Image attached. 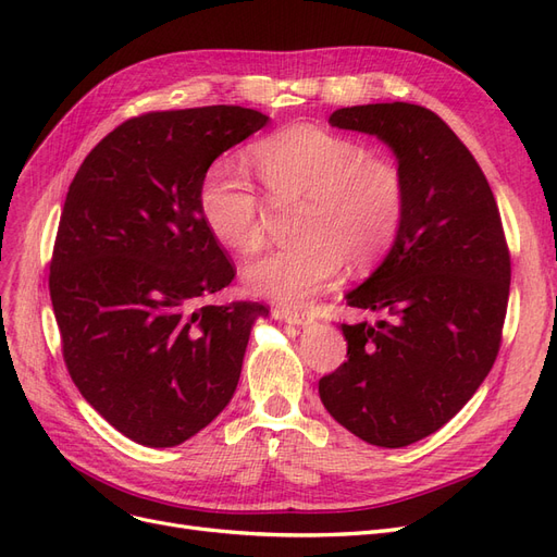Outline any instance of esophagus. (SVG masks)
Segmentation results:
<instances>
[{"instance_id":"esophagus-1","label":"esophagus","mask_w":557,"mask_h":557,"mask_svg":"<svg viewBox=\"0 0 557 557\" xmlns=\"http://www.w3.org/2000/svg\"><path fill=\"white\" fill-rule=\"evenodd\" d=\"M276 318L285 320L290 325H309L313 323V315L307 309H276Z\"/></svg>"}]
</instances>
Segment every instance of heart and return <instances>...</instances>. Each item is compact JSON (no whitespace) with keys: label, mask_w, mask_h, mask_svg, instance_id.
Segmentation results:
<instances>
[{"label":"heart","mask_w":557,"mask_h":557,"mask_svg":"<svg viewBox=\"0 0 557 557\" xmlns=\"http://www.w3.org/2000/svg\"><path fill=\"white\" fill-rule=\"evenodd\" d=\"M250 166L272 201L301 199L305 239L264 252L244 269L250 295L305 305L339 272L344 258L367 264L391 248L407 211L399 166L367 146L315 125H293L250 150ZM197 207L211 237L239 256L262 244V201L230 162L201 178Z\"/></svg>","instance_id":"1"}]
</instances>
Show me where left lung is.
Listing matches in <instances>:
<instances>
[{"mask_svg":"<svg viewBox=\"0 0 557 557\" xmlns=\"http://www.w3.org/2000/svg\"><path fill=\"white\" fill-rule=\"evenodd\" d=\"M330 125L393 150L407 211L383 262L344 297L383 318L342 325L348 360L318 393L362 442L401 448L446 425L493 369L511 260L491 185L440 115L407 102L362 104L336 109Z\"/></svg>","mask_w":557,"mask_h":557,"instance_id":"left-lung-1","label":"left lung"}]
</instances>
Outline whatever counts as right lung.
Segmentation results:
<instances>
[{
  "label": "right lung",
  "instance_id": "obj_1",
  "mask_svg": "<svg viewBox=\"0 0 557 557\" xmlns=\"http://www.w3.org/2000/svg\"><path fill=\"white\" fill-rule=\"evenodd\" d=\"M244 107L156 111L83 160L60 215L50 301L70 376L90 407L150 448L188 442L242 376L258 301L201 307L234 267L201 223L215 158L267 125Z\"/></svg>",
  "mask_w": 557,
  "mask_h": 557
}]
</instances>
